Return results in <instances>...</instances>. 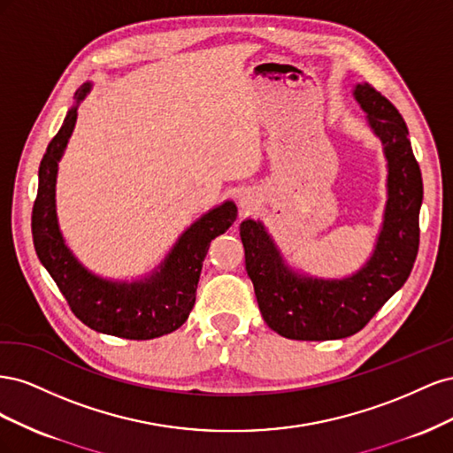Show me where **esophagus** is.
I'll return each mask as SVG.
<instances>
[{
  "mask_svg": "<svg viewBox=\"0 0 453 453\" xmlns=\"http://www.w3.org/2000/svg\"><path fill=\"white\" fill-rule=\"evenodd\" d=\"M238 200H240V205H242V208H250V205H253V203H255L257 195L253 193L251 188H243L242 193L238 195Z\"/></svg>",
  "mask_w": 453,
  "mask_h": 453,
  "instance_id": "esophagus-1",
  "label": "esophagus"
}]
</instances>
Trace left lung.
<instances>
[{"mask_svg": "<svg viewBox=\"0 0 453 453\" xmlns=\"http://www.w3.org/2000/svg\"><path fill=\"white\" fill-rule=\"evenodd\" d=\"M366 125L388 162V200L372 255L346 278H318L293 270L258 219H245L240 236L245 270L266 325L291 340L346 338L374 318L412 272L419 245L421 172L396 107L368 83L353 87Z\"/></svg>", "mask_w": 453, "mask_h": 453, "instance_id": "left-lung-1", "label": "left lung"}]
</instances>
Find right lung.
I'll return each mask as SVG.
<instances>
[{"label":"right lung","mask_w":453,"mask_h":453,"mask_svg":"<svg viewBox=\"0 0 453 453\" xmlns=\"http://www.w3.org/2000/svg\"><path fill=\"white\" fill-rule=\"evenodd\" d=\"M92 83L75 92L58 134L47 147L39 166L37 198L32 211L35 253L77 318L96 333L128 340H150L180 328L196 300V287L205 253L213 238L236 221L232 200L203 213L177 238L162 263L138 280H109L88 270L67 248L57 215L58 162L70 142L77 107L87 98Z\"/></svg>","instance_id":"obj_1"}]
</instances>
